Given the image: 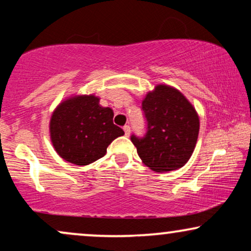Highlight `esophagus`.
<instances>
[{"label": "esophagus", "instance_id": "obj_1", "mask_svg": "<svg viewBox=\"0 0 251 251\" xmlns=\"http://www.w3.org/2000/svg\"><path fill=\"white\" fill-rule=\"evenodd\" d=\"M123 130H125V135L126 137H129V135H130V126H123Z\"/></svg>", "mask_w": 251, "mask_h": 251}]
</instances>
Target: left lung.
Returning a JSON list of instances; mask_svg holds the SVG:
<instances>
[{
  "label": "left lung",
  "instance_id": "obj_1",
  "mask_svg": "<svg viewBox=\"0 0 251 251\" xmlns=\"http://www.w3.org/2000/svg\"><path fill=\"white\" fill-rule=\"evenodd\" d=\"M146 133L131 135L143 162L157 173L176 170L190 160L198 140L200 122L184 95L168 85H156L143 100Z\"/></svg>",
  "mask_w": 251,
  "mask_h": 251
}]
</instances>
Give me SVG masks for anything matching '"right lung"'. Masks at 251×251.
I'll return each mask as SVG.
<instances>
[{
    "instance_id": "add662e5",
    "label": "right lung",
    "mask_w": 251,
    "mask_h": 251,
    "mask_svg": "<svg viewBox=\"0 0 251 251\" xmlns=\"http://www.w3.org/2000/svg\"><path fill=\"white\" fill-rule=\"evenodd\" d=\"M114 113L99 105V98L75 96L61 102L50 120L51 142L68 162L87 166L106 154L109 144L125 135L113 123Z\"/></svg>"
}]
</instances>
